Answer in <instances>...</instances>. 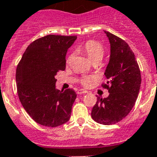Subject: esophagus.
<instances>
[{"label": "esophagus", "mask_w": 157, "mask_h": 157, "mask_svg": "<svg viewBox=\"0 0 157 157\" xmlns=\"http://www.w3.org/2000/svg\"><path fill=\"white\" fill-rule=\"evenodd\" d=\"M88 91L85 90H78L77 91V94H87Z\"/></svg>", "instance_id": "obj_1"}]
</instances>
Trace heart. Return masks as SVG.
<instances>
[{"label": "heart", "mask_w": 157, "mask_h": 157, "mask_svg": "<svg viewBox=\"0 0 157 157\" xmlns=\"http://www.w3.org/2000/svg\"><path fill=\"white\" fill-rule=\"evenodd\" d=\"M83 51L92 62L101 60L104 56V49L100 43L94 40H90L85 43L83 47ZM81 84L85 86H88L93 81L91 76H83L81 79Z\"/></svg>", "instance_id": "b5f03b06"}]
</instances>
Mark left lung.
I'll use <instances>...</instances> for the list:
<instances>
[{
  "label": "left lung",
  "instance_id": "left-lung-1",
  "mask_svg": "<svg viewBox=\"0 0 157 157\" xmlns=\"http://www.w3.org/2000/svg\"><path fill=\"white\" fill-rule=\"evenodd\" d=\"M110 56L105 68L108 81L103 86L109 93L107 98H98L91 112L92 118L103 125H111L124 118L133 108L141 85L140 70L135 55L126 42L105 31Z\"/></svg>",
  "mask_w": 157,
  "mask_h": 157
}]
</instances>
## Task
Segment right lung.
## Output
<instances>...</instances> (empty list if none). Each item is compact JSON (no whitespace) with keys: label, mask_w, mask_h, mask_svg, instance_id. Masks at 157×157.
Wrapping results in <instances>:
<instances>
[{"label":"right lung","mask_w":157,"mask_h":157,"mask_svg":"<svg viewBox=\"0 0 157 157\" xmlns=\"http://www.w3.org/2000/svg\"><path fill=\"white\" fill-rule=\"evenodd\" d=\"M76 36L49 34L30 43L16 71L17 94L37 123L56 127L69 120L76 94L56 89V76L66 67V54Z\"/></svg>","instance_id":"obj_1"}]
</instances>
